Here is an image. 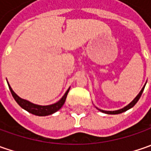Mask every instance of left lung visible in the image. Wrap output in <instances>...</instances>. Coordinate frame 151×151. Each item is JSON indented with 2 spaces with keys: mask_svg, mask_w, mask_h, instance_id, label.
<instances>
[{
  "mask_svg": "<svg viewBox=\"0 0 151 151\" xmlns=\"http://www.w3.org/2000/svg\"><path fill=\"white\" fill-rule=\"evenodd\" d=\"M145 85H146V83H145ZM145 85L143 86V88L141 89V91H139V93L135 96V98H134L133 101H131L129 104H128L127 106H125L124 107H123V108H121V109L115 110V111H106V110H101V109H100V108H98V107H96V108L97 109V110H99L100 112H101V113H107V114H119V113H124V112H126L127 110H129V109H130V108H132V107H134V105L137 103V101H139V99L140 98V96H141V95H142L143 91H144V89H145Z\"/></svg>",
  "mask_w": 151,
  "mask_h": 151,
  "instance_id": "left-lung-1",
  "label": "left lung"
}]
</instances>
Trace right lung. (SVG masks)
<instances>
[{"label": "right lung", "mask_w": 151, "mask_h": 151, "mask_svg": "<svg viewBox=\"0 0 151 151\" xmlns=\"http://www.w3.org/2000/svg\"><path fill=\"white\" fill-rule=\"evenodd\" d=\"M9 86V89L11 91V93L13 96V98L15 99V101L17 102V104L20 106L22 108L25 109L26 111H27L28 113H32L33 115H37V116H48V115H51L53 113H55V112H57L58 110H60L62 106L64 105L65 99H66L67 94L70 91V88L66 91V92L65 93V95L61 97V99L60 101H58L57 102H55L54 104L51 105H47V106H42V105H38V104H34L31 101L25 100L21 98L20 96H18L16 93H15L13 90L12 89L11 86L9 85L7 82Z\"/></svg>", "instance_id": "1"}]
</instances>
